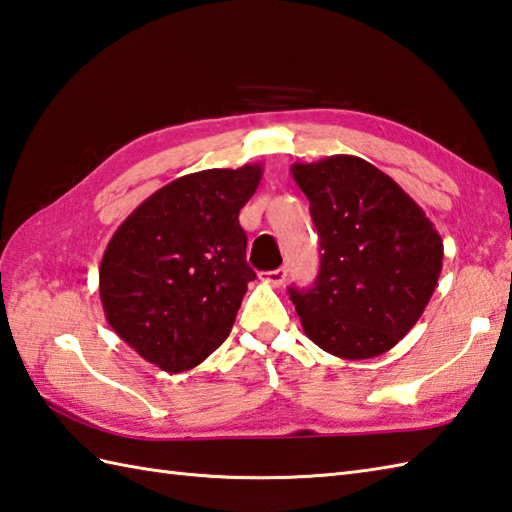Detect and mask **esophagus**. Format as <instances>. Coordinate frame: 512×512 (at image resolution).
<instances>
[{
    "instance_id": "esophagus-1",
    "label": "esophagus",
    "mask_w": 512,
    "mask_h": 512,
    "mask_svg": "<svg viewBox=\"0 0 512 512\" xmlns=\"http://www.w3.org/2000/svg\"><path fill=\"white\" fill-rule=\"evenodd\" d=\"M286 275H288V270L281 266L277 270H268V273H262V281H266V284H273V286H281L286 281Z\"/></svg>"
}]
</instances>
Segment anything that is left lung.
<instances>
[{"label":"left lung","mask_w":512,"mask_h":512,"mask_svg":"<svg viewBox=\"0 0 512 512\" xmlns=\"http://www.w3.org/2000/svg\"><path fill=\"white\" fill-rule=\"evenodd\" d=\"M310 200L321 268L290 299L312 343L345 361L391 350L436 290L444 246L436 226L387 173L358 156L295 162Z\"/></svg>","instance_id":"8db88e82"}]
</instances>
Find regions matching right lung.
<instances>
[{"label":"right lung","instance_id":"add662e5","mask_svg":"<svg viewBox=\"0 0 512 512\" xmlns=\"http://www.w3.org/2000/svg\"><path fill=\"white\" fill-rule=\"evenodd\" d=\"M262 165L189 173L151 193L105 248L99 290L105 319L162 372L180 374L220 347L248 281L239 211Z\"/></svg>","mask_w":512,"mask_h":512}]
</instances>
